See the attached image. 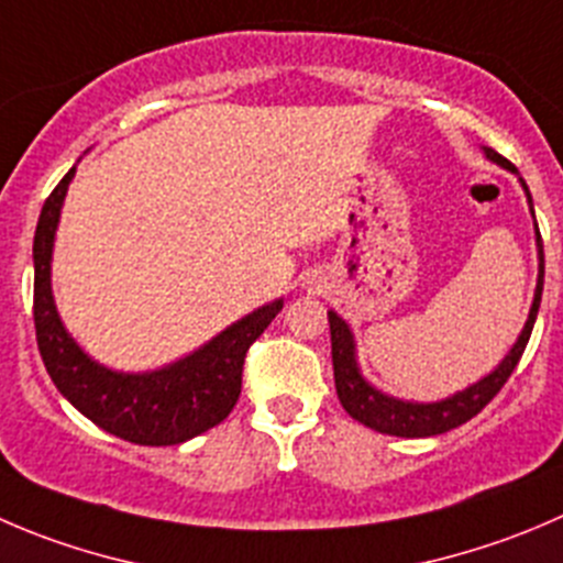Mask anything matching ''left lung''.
Here are the masks:
<instances>
[{
    "label": "left lung",
    "mask_w": 563,
    "mask_h": 563,
    "mask_svg": "<svg viewBox=\"0 0 563 563\" xmlns=\"http://www.w3.org/2000/svg\"><path fill=\"white\" fill-rule=\"evenodd\" d=\"M484 156L489 162H495L504 170L517 173V167L509 159L498 154L493 148H482ZM520 187L528 198V209L533 217V200L528 192L526 181L520 178ZM533 231H537V258H539V275H537V291H533L531 310H528V319L522 332L517 335L515 346L506 352V357L489 371L487 376H482L473 385L462 387V390L451 393V396L440 398V401H407V398L390 396V393H382L379 387L371 385L363 376L357 363V341H354V332L335 310H327V319H330V341H332V371H335V390L341 398L343 409L352 415L354 420H360L363 427L374 429L379 434H390V438H434V434H445L451 429L462 427L473 415L482 412L489 401L495 398V393L506 385V379L511 376V371L520 363L522 352L528 346V338H531L533 324H537L539 305H542V286H544V250H542V236H539L537 217H533Z\"/></svg>",
    "instance_id": "1"
}]
</instances>
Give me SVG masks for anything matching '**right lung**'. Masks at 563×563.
Instances as JSON below:
<instances>
[{
    "label": "right lung",
    "instance_id": "obj_1",
    "mask_svg": "<svg viewBox=\"0 0 563 563\" xmlns=\"http://www.w3.org/2000/svg\"><path fill=\"white\" fill-rule=\"evenodd\" d=\"M76 167L65 173L41 209L32 242L35 261V335L57 390L103 432L136 445H178L222 423L242 393L244 354L283 310L266 302L217 332L187 357L154 371H114L92 360L65 330L52 291V255L65 195Z\"/></svg>",
    "mask_w": 563,
    "mask_h": 563
}]
</instances>
